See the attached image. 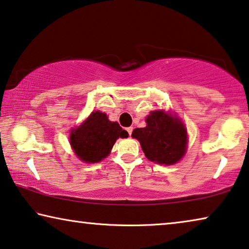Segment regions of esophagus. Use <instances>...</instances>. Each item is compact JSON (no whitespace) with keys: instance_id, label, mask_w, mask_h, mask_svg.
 <instances>
[{"instance_id":"esophagus-1","label":"esophagus","mask_w":249,"mask_h":249,"mask_svg":"<svg viewBox=\"0 0 249 249\" xmlns=\"http://www.w3.org/2000/svg\"><path fill=\"white\" fill-rule=\"evenodd\" d=\"M126 131H127L128 135L131 136V135H132V132H133V127H127V128H126Z\"/></svg>"}]
</instances>
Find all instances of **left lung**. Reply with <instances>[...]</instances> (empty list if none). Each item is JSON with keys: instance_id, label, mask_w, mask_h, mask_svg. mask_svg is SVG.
I'll return each mask as SVG.
<instances>
[{"instance_id": "left-lung-1", "label": "left lung", "mask_w": 249, "mask_h": 249, "mask_svg": "<svg viewBox=\"0 0 249 249\" xmlns=\"http://www.w3.org/2000/svg\"><path fill=\"white\" fill-rule=\"evenodd\" d=\"M145 127L135 128L132 137L139 141L145 157L159 164L172 165L187 151V128L177 116L154 110L146 117Z\"/></svg>"}]
</instances>
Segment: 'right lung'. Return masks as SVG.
Segmentation results:
<instances>
[{
	"mask_svg": "<svg viewBox=\"0 0 249 249\" xmlns=\"http://www.w3.org/2000/svg\"><path fill=\"white\" fill-rule=\"evenodd\" d=\"M126 134L127 132L117 122H110L105 113L96 110L70 132L69 139L72 150L81 161L97 163L110 153L118 137H125Z\"/></svg>",
	"mask_w": 249,
	"mask_h": 249,
	"instance_id": "obj_1",
	"label": "right lung"
}]
</instances>
